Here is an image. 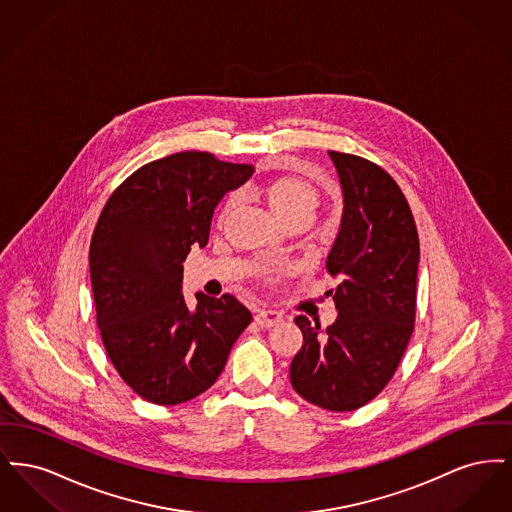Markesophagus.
<instances>
[{
    "instance_id": "esophagus-1",
    "label": "esophagus",
    "mask_w": 512,
    "mask_h": 512,
    "mask_svg": "<svg viewBox=\"0 0 512 512\" xmlns=\"http://www.w3.org/2000/svg\"><path fill=\"white\" fill-rule=\"evenodd\" d=\"M255 320H257V324L263 326V328H272V326H276V324L282 322V315H280L278 311H272V309H259V311L255 313Z\"/></svg>"
}]
</instances>
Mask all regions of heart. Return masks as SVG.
<instances>
[{"mask_svg":"<svg viewBox=\"0 0 512 512\" xmlns=\"http://www.w3.org/2000/svg\"><path fill=\"white\" fill-rule=\"evenodd\" d=\"M265 197L270 211L278 219L301 209L315 211L317 205L315 188L307 180L297 176H280L272 180L267 186Z\"/></svg>","mask_w":512,"mask_h":512,"instance_id":"heart-1","label":"heart"}]
</instances>
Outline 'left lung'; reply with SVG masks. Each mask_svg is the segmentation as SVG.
<instances>
[{"label": "left lung", "mask_w": 512, "mask_h": 512, "mask_svg": "<svg viewBox=\"0 0 512 512\" xmlns=\"http://www.w3.org/2000/svg\"><path fill=\"white\" fill-rule=\"evenodd\" d=\"M340 180V230L326 270L338 318L328 328L295 317L303 345L290 365L293 390L326 411H355L390 382L411 340L420 245L395 180L357 155L328 151Z\"/></svg>", "instance_id": "1"}]
</instances>
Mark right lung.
<instances>
[{"instance_id":"right-lung-1","label":"right lung","mask_w":512,"mask_h":512,"mask_svg":"<svg viewBox=\"0 0 512 512\" xmlns=\"http://www.w3.org/2000/svg\"><path fill=\"white\" fill-rule=\"evenodd\" d=\"M205 151H182L128 176L109 197L90 245L105 351L122 380L157 405L209 390L251 313L234 295H182L184 259L209 242L220 199L253 176Z\"/></svg>"}]
</instances>
